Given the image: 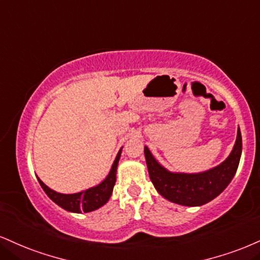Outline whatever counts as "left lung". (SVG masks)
<instances>
[{"label":"left lung","mask_w":260,"mask_h":260,"mask_svg":"<svg viewBox=\"0 0 260 260\" xmlns=\"http://www.w3.org/2000/svg\"><path fill=\"white\" fill-rule=\"evenodd\" d=\"M242 152V137L237 129L235 145L226 160L200 173L171 172L160 165L148 146L144 148L149 176L161 196L177 205L196 207L217 198L230 184L239 167Z\"/></svg>","instance_id":"1"}]
</instances>
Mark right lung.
I'll return each mask as SVG.
<instances>
[{
	"mask_svg": "<svg viewBox=\"0 0 260 260\" xmlns=\"http://www.w3.org/2000/svg\"><path fill=\"white\" fill-rule=\"evenodd\" d=\"M121 151L122 148L117 152L116 158H115L114 164L111 166V170L105 179L98 185L89 187V189L83 190V191L75 193H60L47 186L39 177H37V179H39L40 185L45 190L47 196L53 202L57 203L59 207L64 208L68 212H73V213H82V212L88 213V212L95 211V209L104 206L109 201V199L111 198L112 189H114L115 183H116L117 165L121 157Z\"/></svg>",
	"mask_w": 260,
	"mask_h": 260,
	"instance_id": "add662e5",
	"label": "right lung"
}]
</instances>
